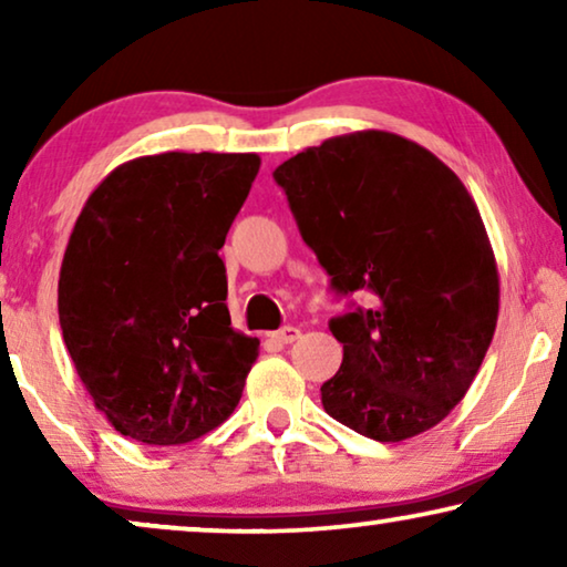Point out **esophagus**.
I'll return each instance as SVG.
<instances>
[{"label":"esophagus","instance_id":"1","mask_svg":"<svg viewBox=\"0 0 567 567\" xmlns=\"http://www.w3.org/2000/svg\"><path fill=\"white\" fill-rule=\"evenodd\" d=\"M299 336H301L299 328H291L289 324V328H281L278 332H274V340L281 346H289V343H293V340H299Z\"/></svg>","mask_w":567,"mask_h":567}]
</instances>
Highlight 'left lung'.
I'll use <instances>...</instances> for the list:
<instances>
[{"label": "left lung", "mask_w": 567, "mask_h": 567, "mask_svg": "<svg viewBox=\"0 0 567 567\" xmlns=\"http://www.w3.org/2000/svg\"><path fill=\"white\" fill-rule=\"evenodd\" d=\"M274 177L332 289L371 293L330 320L343 363L320 386L324 413L386 444L433 429L467 394L498 322V266L464 183L390 131L332 136Z\"/></svg>", "instance_id": "8db88e82"}]
</instances>
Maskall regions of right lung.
<instances>
[{
  "mask_svg": "<svg viewBox=\"0 0 567 567\" xmlns=\"http://www.w3.org/2000/svg\"><path fill=\"white\" fill-rule=\"evenodd\" d=\"M258 154L165 152L90 193L59 274L76 374L123 436L188 444L235 413L258 338L231 328L219 250Z\"/></svg>",
  "mask_w": 567,
  "mask_h": 567,
  "instance_id": "obj_1",
  "label": "right lung"
}]
</instances>
